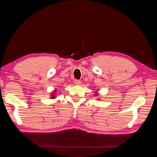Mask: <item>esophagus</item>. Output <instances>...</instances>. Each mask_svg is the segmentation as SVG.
<instances>
[{
  "label": "esophagus",
  "mask_w": 157,
  "mask_h": 157,
  "mask_svg": "<svg viewBox=\"0 0 157 157\" xmlns=\"http://www.w3.org/2000/svg\"><path fill=\"white\" fill-rule=\"evenodd\" d=\"M74 82H75V84L76 85H80V83H81V82H80L79 80H75Z\"/></svg>",
  "instance_id": "obj_1"
}]
</instances>
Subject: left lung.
<instances>
[{"mask_svg":"<svg viewBox=\"0 0 157 157\" xmlns=\"http://www.w3.org/2000/svg\"><path fill=\"white\" fill-rule=\"evenodd\" d=\"M96 96H97V94H96Z\"/></svg>","mask_w":157,"mask_h":157,"instance_id":"obj_1","label":"left lung"}]
</instances>
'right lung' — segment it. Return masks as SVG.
<instances>
[{
  "mask_svg": "<svg viewBox=\"0 0 157 157\" xmlns=\"http://www.w3.org/2000/svg\"><path fill=\"white\" fill-rule=\"evenodd\" d=\"M52 94L53 95H52V99H54V98H56V97H55V95H54V93H52Z\"/></svg>",
  "mask_w": 157,
  "mask_h": 157,
  "instance_id": "add662e5",
  "label": "right lung"
}]
</instances>
